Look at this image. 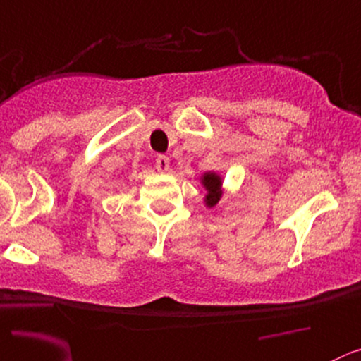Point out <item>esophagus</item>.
<instances>
[{
    "label": "esophagus",
    "mask_w": 361,
    "mask_h": 361,
    "mask_svg": "<svg viewBox=\"0 0 361 361\" xmlns=\"http://www.w3.org/2000/svg\"><path fill=\"white\" fill-rule=\"evenodd\" d=\"M155 166L157 169L160 171V173H167V171L171 169V164H169V159H167L166 155H159L155 160Z\"/></svg>",
    "instance_id": "1"
}]
</instances>
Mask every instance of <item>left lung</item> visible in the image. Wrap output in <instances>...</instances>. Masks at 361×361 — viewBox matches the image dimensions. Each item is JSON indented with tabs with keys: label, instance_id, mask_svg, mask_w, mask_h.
I'll return each mask as SVG.
<instances>
[{
	"label": "left lung",
	"instance_id": "8db88e82",
	"mask_svg": "<svg viewBox=\"0 0 361 361\" xmlns=\"http://www.w3.org/2000/svg\"><path fill=\"white\" fill-rule=\"evenodd\" d=\"M201 183L204 187L206 195H204V204L208 208H213L216 206V202L222 197V178L220 174H216L215 171H209V173H204L201 176Z\"/></svg>",
	"mask_w": 361,
	"mask_h": 361
}]
</instances>
